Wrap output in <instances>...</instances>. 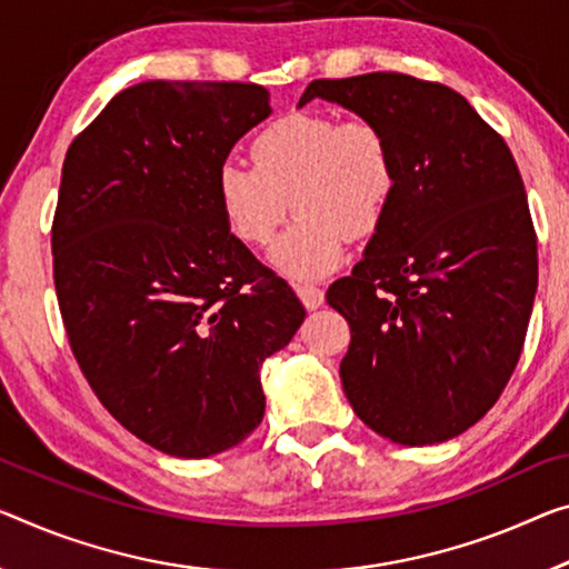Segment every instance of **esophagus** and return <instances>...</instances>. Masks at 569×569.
I'll list each match as a JSON object with an SVG mask.
<instances>
[{
	"label": "esophagus",
	"mask_w": 569,
	"mask_h": 569,
	"mask_svg": "<svg viewBox=\"0 0 569 569\" xmlns=\"http://www.w3.org/2000/svg\"><path fill=\"white\" fill-rule=\"evenodd\" d=\"M292 287H295L297 297H300L302 305L308 310H318L320 305L326 302V292H322L318 284H312V282H292Z\"/></svg>",
	"instance_id": "34e87169"
}]
</instances>
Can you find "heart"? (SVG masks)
<instances>
[{
    "label": "heart",
    "instance_id": "obj_1",
    "mask_svg": "<svg viewBox=\"0 0 569 569\" xmlns=\"http://www.w3.org/2000/svg\"><path fill=\"white\" fill-rule=\"evenodd\" d=\"M395 157L373 119L295 111L261 129L251 164L226 160L216 188L226 226L243 243H267L287 213L295 223L272 247L287 274L320 277L340 264L346 236L371 233L395 193Z\"/></svg>",
    "mask_w": 569,
    "mask_h": 569
}]
</instances>
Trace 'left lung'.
<instances>
[{"label":"left lung","instance_id":"obj_1","mask_svg":"<svg viewBox=\"0 0 569 569\" xmlns=\"http://www.w3.org/2000/svg\"><path fill=\"white\" fill-rule=\"evenodd\" d=\"M312 99L389 137L395 193L363 259L328 287L351 326L340 381L391 442L473 427L517 369L537 295V233L513 154L458 91L405 73L320 78Z\"/></svg>","mask_w":569,"mask_h":569}]
</instances>
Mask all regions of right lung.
Listing matches in <instances>:
<instances>
[{
  "label": "right lung",
  "mask_w": 569,
  "mask_h": 569,
  "mask_svg": "<svg viewBox=\"0 0 569 569\" xmlns=\"http://www.w3.org/2000/svg\"><path fill=\"white\" fill-rule=\"evenodd\" d=\"M269 113L257 83L144 81L63 162L52 274L73 356L111 417L174 458L257 430L261 363L305 320L218 203V168Z\"/></svg>",
  "instance_id": "add662e5"
}]
</instances>
